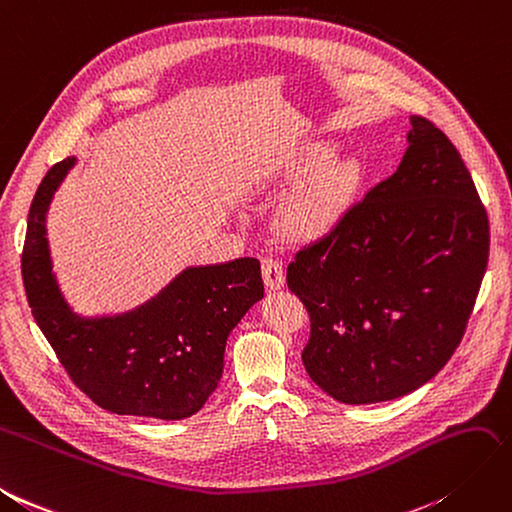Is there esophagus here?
<instances>
[{
    "label": "esophagus",
    "instance_id": "34e87169",
    "mask_svg": "<svg viewBox=\"0 0 512 512\" xmlns=\"http://www.w3.org/2000/svg\"><path fill=\"white\" fill-rule=\"evenodd\" d=\"M260 267H262V280H265V286L269 290H278L284 286V267L280 260L265 256L260 262Z\"/></svg>",
    "mask_w": 512,
    "mask_h": 512
}]
</instances>
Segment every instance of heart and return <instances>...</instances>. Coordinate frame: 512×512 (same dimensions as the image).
Here are the masks:
<instances>
[{
  "label": "heart",
  "mask_w": 512,
  "mask_h": 512,
  "mask_svg": "<svg viewBox=\"0 0 512 512\" xmlns=\"http://www.w3.org/2000/svg\"><path fill=\"white\" fill-rule=\"evenodd\" d=\"M329 159V148H316L306 163V172L319 170ZM340 198V174L323 168L301 183L284 204L280 226L286 237L310 241L321 237L334 222Z\"/></svg>",
  "instance_id": "obj_1"
}]
</instances>
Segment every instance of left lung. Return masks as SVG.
Here are the masks:
<instances>
[{
  "mask_svg": "<svg viewBox=\"0 0 512 512\" xmlns=\"http://www.w3.org/2000/svg\"><path fill=\"white\" fill-rule=\"evenodd\" d=\"M398 170L295 254L310 379L344 405L418 390L465 334L489 260V217L459 150L411 116Z\"/></svg>",
  "mask_w": 512,
  "mask_h": 512,
  "instance_id": "8db88e82",
  "label": "left lung"
}]
</instances>
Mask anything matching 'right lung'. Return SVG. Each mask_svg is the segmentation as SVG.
Listing matches in <instances>:
<instances>
[{"label": "right lung", "mask_w": 512, "mask_h": 512, "mask_svg": "<svg viewBox=\"0 0 512 512\" xmlns=\"http://www.w3.org/2000/svg\"><path fill=\"white\" fill-rule=\"evenodd\" d=\"M73 165H53L27 217L21 271L34 319L92 403L118 416L189 418L222 379L228 334L265 293L260 262L189 267L133 312L81 319L55 284L45 237L53 191Z\"/></svg>", "instance_id": "add662e5"}]
</instances>
